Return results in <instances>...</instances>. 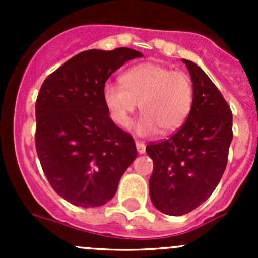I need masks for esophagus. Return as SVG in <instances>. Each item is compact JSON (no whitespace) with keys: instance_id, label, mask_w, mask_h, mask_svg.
<instances>
[{"instance_id":"esophagus-1","label":"esophagus","mask_w":258,"mask_h":258,"mask_svg":"<svg viewBox=\"0 0 258 258\" xmlns=\"http://www.w3.org/2000/svg\"><path fill=\"white\" fill-rule=\"evenodd\" d=\"M136 147H137V152H139L140 155H142V153L146 152V146L144 142L136 141Z\"/></svg>"}]
</instances>
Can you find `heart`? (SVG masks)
I'll return each instance as SVG.
<instances>
[{
    "mask_svg": "<svg viewBox=\"0 0 258 258\" xmlns=\"http://www.w3.org/2000/svg\"><path fill=\"white\" fill-rule=\"evenodd\" d=\"M191 77L179 70L155 62H145L127 70L121 85L106 83L102 97L111 118L121 128H128L132 114L144 113L136 124L140 136L158 131L171 134L178 130L191 112L194 103Z\"/></svg>",
    "mask_w": 258,
    "mask_h": 258,
    "instance_id": "b5f03b06",
    "label": "heart"
}]
</instances>
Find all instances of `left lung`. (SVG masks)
<instances>
[{
  "label": "left lung",
  "instance_id": "8db88e82",
  "mask_svg": "<svg viewBox=\"0 0 258 258\" xmlns=\"http://www.w3.org/2000/svg\"><path fill=\"white\" fill-rule=\"evenodd\" d=\"M194 83V103L184 123L167 140L151 142L150 196L153 206L182 216L204 204L226 170L232 113L215 83L192 61L182 59Z\"/></svg>",
  "mask_w": 258,
  "mask_h": 258
}]
</instances>
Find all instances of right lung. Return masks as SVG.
Instances as JSON below:
<instances>
[{
  "mask_svg": "<svg viewBox=\"0 0 258 258\" xmlns=\"http://www.w3.org/2000/svg\"><path fill=\"white\" fill-rule=\"evenodd\" d=\"M142 57L135 49H88L43 81L36 101V151L52 188L80 207L114 196L137 156L134 137L108 116L102 91L116 70Z\"/></svg>",
  "mask_w": 258,
  "mask_h": 258,
  "instance_id": "1",
  "label": "right lung"
}]
</instances>
